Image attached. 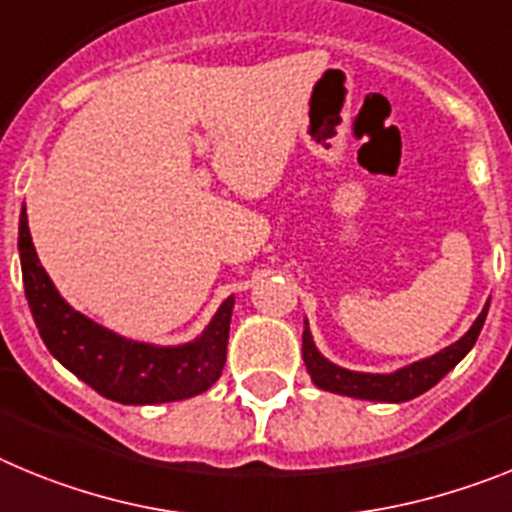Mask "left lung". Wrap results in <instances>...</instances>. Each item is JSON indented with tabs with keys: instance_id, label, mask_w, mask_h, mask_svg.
<instances>
[{
	"instance_id": "8db88e82",
	"label": "left lung",
	"mask_w": 512,
	"mask_h": 512,
	"mask_svg": "<svg viewBox=\"0 0 512 512\" xmlns=\"http://www.w3.org/2000/svg\"><path fill=\"white\" fill-rule=\"evenodd\" d=\"M487 309H490V301L484 304L482 314L474 319V324L469 327L461 340H456L453 345L443 348L441 353L430 355V358H422V361L410 363V366L399 368L394 373H361V371H348V368L335 366L332 361H327L322 353L317 350L314 340H311L309 322H304V345H301V353H304L306 371H309L311 381L324 391H332V394H342V397H355V399H371V402H410V399L420 397L428 389H433L438 381L451 371L456 363L474 348L479 332H482V324L487 319Z\"/></svg>"
}]
</instances>
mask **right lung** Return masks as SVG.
I'll list each match as a JSON object with an SVG mask.
<instances>
[{
    "label": "right lung",
    "instance_id": "1",
    "mask_svg": "<svg viewBox=\"0 0 512 512\" xmlns=\"http://www.w3.org/2000/svg\"><path fill=\"white\" fill-rule=\"evenodd\" d=\"M22 283L35 327L46 348L97 394L121 404H162L203 394L226 363L234 296L219 306L201 337L185 345H149L126 340L71 309L35 255L25 206L20 211Z\"/></svg>",
    "mask_w": 512,
    "mask_h": 512
}]
</instances>
